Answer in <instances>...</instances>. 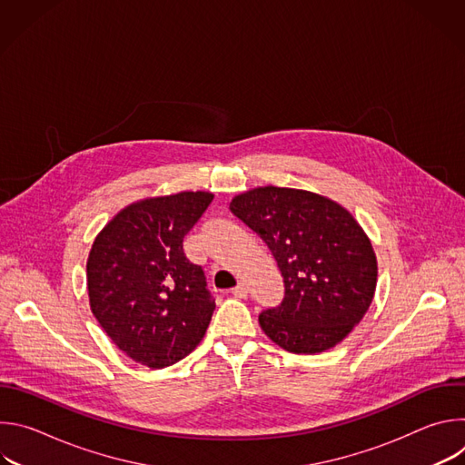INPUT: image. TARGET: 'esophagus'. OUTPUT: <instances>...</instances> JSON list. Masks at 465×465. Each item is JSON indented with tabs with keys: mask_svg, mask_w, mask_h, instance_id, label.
Returning <instances> with one entry per match:
<instances>
[{
	"mask_svg": "<svg viewBox=\"0 0 465 465\" xmlns=\"http://www.w3.org/2000/svg\"><path fill=\"white\" fill-rule=\"evenodd\" d=\"M232 294H233L235 298H246V294H248V287H246L244 283H237V285L232 289Z\"/></svg>",
	"mask_w": 465,
	"mask_h": 465,
	"instance_id": "esophagus-1",
	"label": "esophagus"
}]
</instances>
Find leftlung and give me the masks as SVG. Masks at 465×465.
Returning a JSON list of instances; mask_svg holds the SVG:
<instances>
[{"label":"left lung","instance_id":"left-lung-1","mask_svg":"<svg viewBox=\"0 0 465 465\" xmlns=\"http://www.w3.org/2000/svg\"><path fill=\"white\" fill-rule=\"evenodd\" d=\"M230 212L272 252L285 296L259 314L272 342L291 353H322L366 314L377 285L371 242L353 215L327 196L264 185L237 194Z\"/></svg>","mask_w":465,"mask_h":465}]
</instances>
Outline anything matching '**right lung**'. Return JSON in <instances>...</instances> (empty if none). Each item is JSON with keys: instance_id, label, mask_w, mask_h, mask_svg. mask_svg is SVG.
<instances>
[{"instance_id": "right-lung-1", "label": "right lung", "mask_w": 465, "mask_h": 465, "mask_svg": "<svg viewBox=\"0 0 465 465\" xmlns=\"http://www.w3.org/2000/svg\"><path fill=\"white\" fill-rule=\"evenodd\" d=\"M212 201L208 191L145 198L121 210L92 244V312L126 357L153 370L187 357L212 322L204 271L182 244Z\"/></svg>"}]
</instances>
